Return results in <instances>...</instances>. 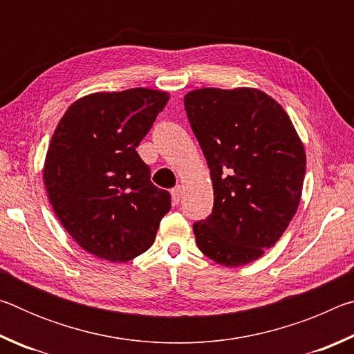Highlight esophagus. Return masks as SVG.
<instances>
[{
  "mask_svg": "<svg viewBox=\"0 0 354 354\" xmlns=\"http://www.w3.org/2000/svg\"><path fill=\"white\" fill-rule=\"evenodd\" d=\"M171 198H173V203H175V205H178L179 200H181V187H179V185H176V187L171 189Z\"/></svg>",
  "mask_w": 354,
  "mask_h": 354,
  "instance_id": "obj_1",
  "label": "esophagus"
}]
</instances>
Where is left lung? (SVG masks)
<instances>
[{
	"label": "left lung",
	"instance_id": "left-lung-1",
	"mask_svg": "<svg viewBox=\"0 0 354 354\" xmlns=\"http://www.w3.org/2000/svg\"><path fill=\"white\" fill-rule=\"evenodd\" d=\"M184 107L214 187L212 212L194 223L196 245L225 267L259 259L298 209L303 143L283 107L256 88H198Z\"/></svg>",
	"mask_w": 354,
	"mask_h": 354
}]
</instances>
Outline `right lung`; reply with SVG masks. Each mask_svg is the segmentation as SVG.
<instances>
[{
  "label": "right lung",
  "mask_w": 354,
  "mask_h": 354,
  "mask_svg": "<svg viewBox=\"0 0 354 354\" xmlns=\"http://www.w3.org/2000/svg\"><path fill=\"white\" fill-rule=\"evenodd\" d=\"M169 95L149 88L92 93L71 104L46 153L44 181L76 243L111 262L151 247L171 196L151 183L136 148Z\"/></svg>",
  "instance_id": "right-lung-1"
}]
</instances>
